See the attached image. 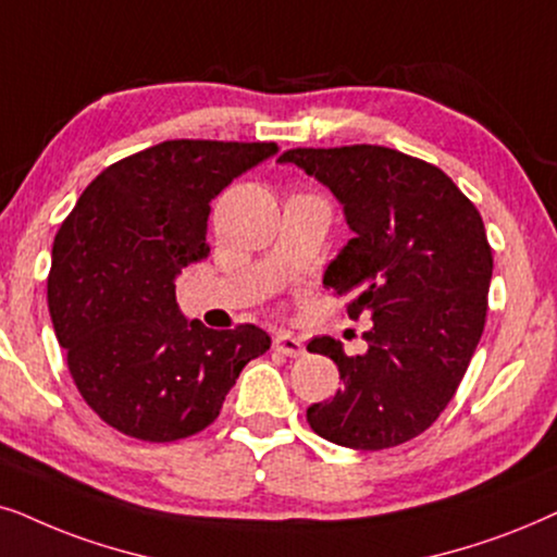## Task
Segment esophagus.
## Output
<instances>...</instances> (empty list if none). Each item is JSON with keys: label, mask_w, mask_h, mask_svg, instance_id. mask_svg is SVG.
Masks as SVG:
<instances>
[{"label": "esophagus", "mask_w": 557, "mask_h": 557, "mask_svg": "<svg viewBox=\"0 0 557 557\" xmlns=\"http://www.w3.org/2000/svg\"><path fill=\"white\" fill-rule=\"evenodd\" d=\"M274 351L283 354V356H290V359H298V356L306 354V344H302L300 338L290 336V333H277L272 341Z\"/></svg>", "instance_id": "esophagus-1"}]
</instances>
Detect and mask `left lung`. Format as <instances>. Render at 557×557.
Wrapping results in <instances>:
<instances>
[{"instance_id": "1", "label": "left lung", "mask_w": 557, "mask_h": 557, "mask_svg": "<svg viewBox=\"0 0 557 557\" xmlns=\"http://www.w3.org/2000/svg\"><path fill=\"white\" fill-rule=\"evenodd\" d=\"M280 162L344 206L354 236L323 285L348 298V318L372 315L364 354L346 356L331 336L308 344L344 382L308 407L310 428L356 450L412 441L454 399L484 333L494 267L484 221L441 168L389 147H298Z\"/></svg>"}]
</instances>
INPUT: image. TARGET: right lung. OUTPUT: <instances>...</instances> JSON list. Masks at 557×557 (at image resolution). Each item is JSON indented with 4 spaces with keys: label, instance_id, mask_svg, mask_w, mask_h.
Here are the masks:
<instances>
[{
    "label": "right lung",
    "instance_id": "add662e5",
    "mask_svg": "<svg viewBox=\"0 0 557 557\" xmlns=\"http://www.w3.org/2000/svg\"><path fill=\"white\" fill-rule=\"evenodd\" d=\"M277 154L274 143L170 139L88 183L53 242L48 308L73 382L119 433L170 443L219 418L242 369L270 348L257 325L188 321L183 267L209 257L211 201Z\"/></svg>",
    "mask_w": 557,
    "mask_h": 557
}]
</instances>
